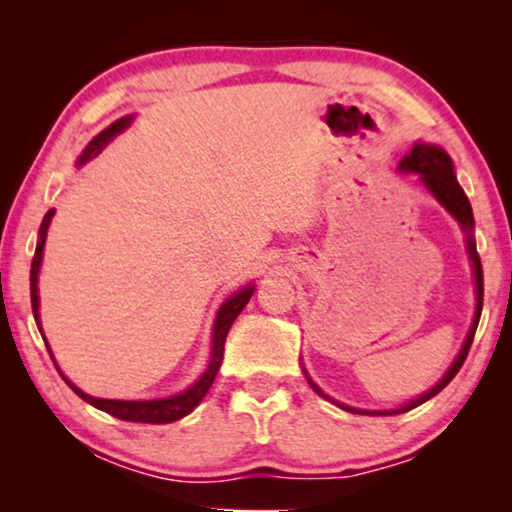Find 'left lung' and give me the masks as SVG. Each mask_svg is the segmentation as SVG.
I'll list each match as a JSON object with an SVG mask.
<instances>
[{"mask_svg":"<svg viewBox=\"0 0 512 512\" xmlns=\"http://www.w3.org/2000/svg\"><path fill=\"white\" fill-rule=\"evenodd\" d=\"M398 170L401 172H415L419 174V179H422V184L429 188L433 198H436L440 205H443L447 212H450L454 219L459 221V226L466 230V247H468V256H471V263H473V275H475V317H473V324H471V331H468L466 340H464V347H461V352L457 359H454V363L450 366V370L443 375V380H440L436 387L426 391V394H422L419 398H415V401L405 403L403 408H396V410H359V408H349V405L345 403H338L333 401V398H328L324 391H321L317 384L312 382V377L305 373L307 382H310V387L317 391L319 396L328 398V401L340 405L342 410L347 412H356V415H401V412H408L412 408H417V405H422L429 401V398H433L436 394H440L447 384L452 382V377L459 373V368L464 366L466 356H468V349H471L473 345V335H475V328H478V321H480V314H482V293H485V284H482V263H480V256H478V249H475V240H473V209H471V202H468L464 188L459 186L457 177H454V165H452V158L447 156V153L440 149V146L436 144H424L419 142L412 146V151L408 153L401 160V165H398Z\"/></svg>","mask_w":512,"mask_h":512,"instance_id":"1","label":"left lung"}]
</instances>
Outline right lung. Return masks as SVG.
I'll return each mask as SVG.
<instances>
[{"mask_svg": "<svg viewBox=\"0 0 512 512\" xmlns=\"http://www.w3.org/2000/svg\"><path fill=\"white\" fill-rule=\"evenodd\" d=\"M130 121H132V116H125V118H121V121L111 123L107 130H102L100 135H97L93 142L86 146V151L81 153L79 165L88 163L90 158H95L97 153H100L104 146H107L111 139L118 135V132H123L125 128H128ZM53 214H55V209H51V212L44 216V221H41L37 251H34L32 270H30L32 312H34V321H37L39 331H41V324H39V289H37V282H39L41 256H44L46 233H48V226H51ZM251 293H254V286H244L242 291H237L235 296H230L226 303L221 305V310H219V314H216V321H214L212 359H209V366H207L205 373H202L200 380L193 384V387H188L186 391H181V394H177V396L156 398V401H111V398H95V396L83 394V391L79 387H74V384L69 382L65 375H62V380H65L69 384V389H72L76 396H81L83 401L90 403V405H95L97 410H104V412H109V415L123 419V422H142V424H170V422H177V419L186 417L188 412H193L195 405H198L202 398H205L209 387H212L214 377H216V373H219L221 361H223V345H226V335L230 331V326H233V321L237 319V314H240L244 310V305L249 303ZM48 354H51V349H48ZM51 359H53V354H51Z\"/></svg>", "mask_w": 512, "mask_h": 512, "instance_id": "1", "label": "right lung"}]
</instances>
